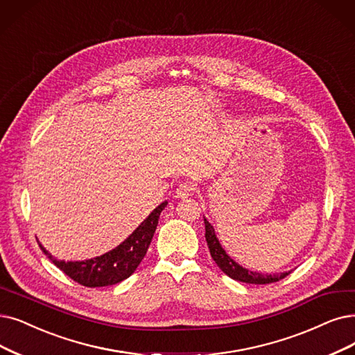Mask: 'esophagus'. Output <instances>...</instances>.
Masks as SVG:
<instances>
[{"mask_svg": "<svg viewBox=\"0 0 355 355\" xmlns=\"http://www.w3.org/2000/svg\"><path fill=\"white\" fill-rule=\"evenodd\" d=\"M193 191H195V185L192 182H183L176 189V196L180 198V200H185V198H188Z\"/></svg>", "mask_w": 355, "mask_h": 355, "instance_id": "34e87169", "label": "esophagus"}]
</instances>
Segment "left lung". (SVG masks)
Instances as JSON below:
<instances>
[{"mask_svg":"<svg viewBox=\"0 0 355 355\" xmlns=\"http://www.w3.org/2000/svg\"><path fill=\"white\" fill-rule=\"evenodd\" d=\"M204 223H205V239H207V245H208L211 257L225 275H229L230 278L240 282H248V284H271V282H277L290 274V271L281 272V274H261L257 271L254 272L249 271V269L240 266L236 261H233L229 254L225 253V250L220 245L217 234L214 232V227L207 221V218H204Z\"/></svg>","mask_w":355,"mask_h":355,"instance_id":"left-lung-1","label":"left lung"}]
</instances>
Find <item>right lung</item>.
I'll return each instance as SVG.
<instances>
[{"instance_id":"right-lung-1","label":"right lung","mask_w":355,"mask_h":355,"mask_svg":"<svg viewBox=\"0 0 355 355\" xmlns=\"http://www.w3.org/2000/svg\"><path fill=\"white\" fill-rule=\"evenodd\" d=\"M167 205V201L162 202L151 214L141 223L132 234L107 253L86 261H58L42 246L46 257L58 266L61 271L84 287H106L118 284L134 274L141 261L144 259L147 249L151 243L155 229H157L160 212Z\"/></svg>"}]
</instances>
